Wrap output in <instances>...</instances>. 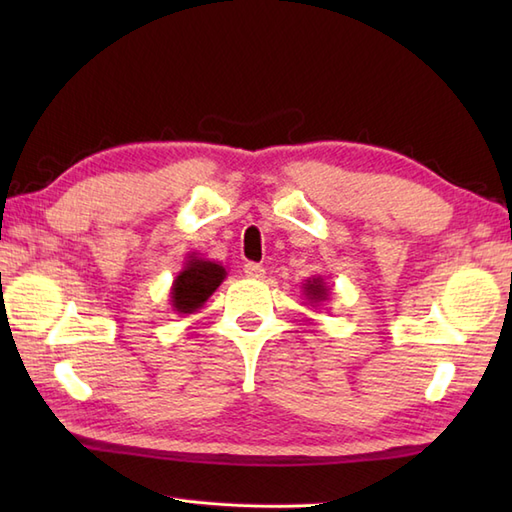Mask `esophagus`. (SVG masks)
Here are the masks:
<instances>
[{
  "label": "esophagus",
  "mask_w": 512,
  "mask_h": 512,
  "mask_svg": "<svg viewBox=\"0 0 512 512\" xmlns=\"http://www.w3.org/2000/svg\"><path fill=\"white\" fill-rule=\"evenodd\" d=\"M244 273H246L248 279H264L266 277L264 266H259V264H246Z\"/></svg>",
  "instance_id": "obj_1"
}]
</instances>
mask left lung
I'll return each mask as SVG.
<instances>
[{"instance_id":"obj_1","label":"left lung","mask_w":512,"mask_h":512,"mask_svg":"<svg viewBox=\"0 0 512 512\" xmlns=\"http://www.w3.org/2000/svg\"><path fill=\"white\" fill-rule=\"evenodd\" d=\"M303 295H306V299L310 303H314V306H319L321 301L330 297V286L325 284L321 275L310 277V279H306V284H303Z\"/></svg>"}]
</instances>
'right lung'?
Returning a JSON list of instances; mask_svg holds the SVG:
<instances>
[{"mask_svg": "<svg viewBox=\"0 0 512 512\" xmlns=\"http://www.w3.org/2000/svg\"><path fill=\"white\" fill-rule=\"evenodd\" d=\"M226 279V268L220 262H211L198 255H189L184 268L173 279L171 284V308L178 314H193L198 312L206 299L220 288Z\"/></svg>", "mask_w": 512, "mask_h": 512, "instance_id": "obj_1", "label": "right lung"}]
</instances>
